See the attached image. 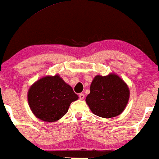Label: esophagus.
<instances>
[{"label":"esophagus","mask_w":159,"mask_h":159,"mask_svg":"<svg viewBox=\"0 0 159 159\" xmlns=\"http://www.w3.org/2000/svg\"><path fill=\"white\" fill-rule=\"evenodd\" d=\"M79 97H80V99H84V95L83 94V93H80L79 94Z\"/></svg>","instance_id":"obj_1"}]
</instances>
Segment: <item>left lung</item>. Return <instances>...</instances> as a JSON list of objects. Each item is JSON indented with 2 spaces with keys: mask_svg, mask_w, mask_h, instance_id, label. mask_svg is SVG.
<instances>
[{
  "mask_svg": "<svg viewBox=\"0 0 159 159\" xmlns=\"http://www.w3.org/2000/svg\"><path fill=\"white\" fill-rule=\"evenodd\" d=\"M129 98L127 84L115 74L95 76L90 84L86 103L93 114L112 118L123 112Z\"/></svg>",
  "mask_w": 159,
  "mask_h": 159,
  "instance_id": "8db88e82",
  "label": "left lung"
}]
</instances>
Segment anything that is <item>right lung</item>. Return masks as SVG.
Masks as SVG:
<instances>
[{
    "label": "right lung",
    "mask_w": 159,
    "mask_h": 159,
    "mask_svg": "<svg viewBox=\"0 0 159 159\" xmlns=\"http://www.w3.org/2000/svg\"><path fill=\"white\" fill-rule=\"evenodd\" d=\"M78 98L72 88L58 75L41 78L30 87L27 93L32 113L47 122L56 121L64 116L71 102Z\"/></svg>",
    "instance_id": "obj_1"
}]
</instances>
